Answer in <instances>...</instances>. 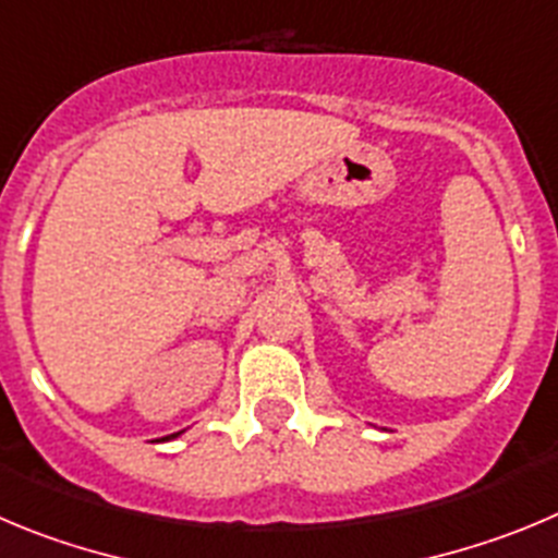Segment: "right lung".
Segmentation results:
<instances>
[{
	"label": "right lung",
	"mask_w": 558,
	"mask_h": 558,
	"mask_svg": "<svg viewBox=\"0 0 558 558\" xmlns=\"http://www.w3.org/2000/svg\"><path fill=\"white\" fill-rule=\"evenodd\" d=\"M172 436H180V430H178V434H172ZM167 439H169V436H167Z\"/></svg>",
	"instance_id": "1"
}]
</instances>
